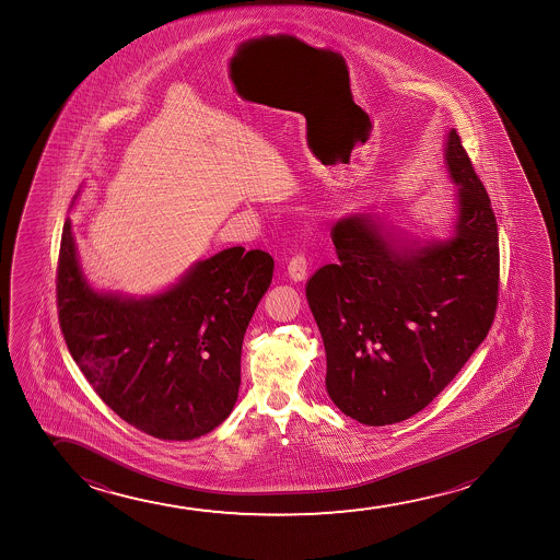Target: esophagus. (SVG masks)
Segmentation results:
<instances>
[{"mask_svg": "<svg viewBox=\"0 0 560 560\" xmlns=\"http://www.w3.org/2000/svg\"><path fill=\"white\" fill-rule=\"evenodd\" d=\"M287 271H289V276H291V279H294V281H304L307 276L306 256H304V254L292 256L289 266H287Z\"/></svg>", "mask_w": 560, "mask_h": 560, "instance_id": "obj_1", "label": "esophagus"}]
</instances>
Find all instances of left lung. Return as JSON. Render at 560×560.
<instances>
[{"label": "left lung", "mask_w": 560, "mask_h": 560, "mask_svg": "<svg viewBox=\"0 0 560 560\" xmlns=\"http://www.w3.org/2000/svg\"><path fill=\"white\" fill-rule=\"evenodd\" d=\"M445 164L459 185L453 237L399 243L373 215H348L330 231L337 264L317 269L306 284L330 399L368 427L406 421L429 406L495 317L498 222L455 130Z\"/></svg>", "instance_id": "1"}]
</instances>
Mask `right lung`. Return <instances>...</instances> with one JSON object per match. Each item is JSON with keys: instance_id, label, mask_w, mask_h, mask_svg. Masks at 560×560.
I'll use <instances>...</instances> for the list:
<instances>
[{"instance_id": "1", "label": "right lung", "mask_w": 560, "mask_h": 560, "mask_svg": "<svg viewBox=\"0 0 560 560\" xmlns=\"http://www.w3.org/2000/svg\"><path fill=\"white\" fill-rule=\"evenodd\" d=\"M271 276L268 253L233 246L156 296L103 294L85 283L67 220L57 266L62 337L128 424L161 440L205 436L237 401L243 338Z\"/></svg>"}]
</instances>
